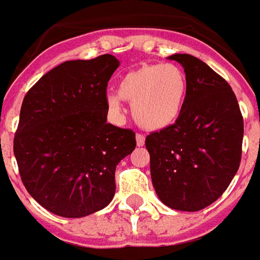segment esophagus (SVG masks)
<instances>
[{"instance_id": "1", "label": "esophagus", "mask_w": 260, "mask_h": 260, "mask_svg": "<svg viewBox=\"0 0 260 260\" xmlns=\"http://www.w3.org/2000/svg\"><path fill=\"white\" fill-rule=\"evenodd\" d=\"M145 135H142V134H136V145L138 146H143L145 145Z\"/></svg>"}]
</instances>
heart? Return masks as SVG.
<instances>
[{
    "label": "heart",
    "instance_id": "b5f03b06",
    "mask_svg": "<svg viewBox=\"0 0 260 260\" xmlns=\"http://www.w3.org/2000/svg\"><path fill=\"white\" fill-rule=\"evenodd\" d=\"M188 94V79L178 65H146L121 79L118 95L132 104L134 118L146 129L160 131L180 118ZM106 104L114 117L122 114L118 96L110 94Z\"/></svg>",
    "mask_w": 260,
    "mask_h": 260
}]
</instances>
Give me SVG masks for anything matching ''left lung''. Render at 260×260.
<instances>
[{"instance_id":"left-lung-1","label":"left lung","mask_w":260,"mask_h":260,"mask_svg":"<svg viewBox=\"0 0 260 260\" xmlns=\"http://www.w3.org/2000/svg\"><path fill=\"white\" fill-rule=\"evenodd\" d=\"M188 79L175 124L147 135L154 191L166 206L198 212L217 201L238 171L244 119L234 91L203 61L174 54Z\"/></svg>"}]
</instances>
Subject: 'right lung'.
Masks as SVG:
<instances>
[{
  "label": "right lung",
  "instance_id": "add662e5",
  "mask_svg": "<svg viewBox=\"0 0 260 260\" xmlns=\"http://www.w3.org/2000/svg\"><path fill=\"white\" fill-rule=\"evenodd\" d=\"M111 54L67 61L26 93L14 154L35 201L61 217L99 212L113 201L115 169L134 152L135 132L107 124Z\"/></svg>",
  "mask_w": 260,
  "mask_h": 260
}]
</instances>
